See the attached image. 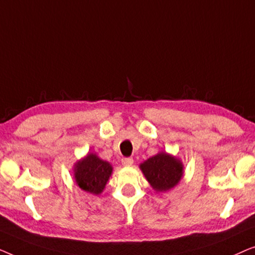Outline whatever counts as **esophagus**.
I'll return each mask as SVG.
<instances>
[{"label": "esophagus", "instance_id": "1", "mask_svg": "<svg viewBox=\"0 0 255 255\" xmlns=\"http://www.w3.org/2000/svg\"><path fill=\"white\" fill-rule=\"evenodd\" d=\"M122 163L124 166H132L133 165V159L132 158H123L122 159Z\"/></svg>", "mask_w": 255, "mask_h": 255}]
</instances>
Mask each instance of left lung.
Masks as SVG:
<instances>
[{"instance_id":"left-lung-1","label":"left lung","mask_w":255,"mask_h":255,"mask_svg":"<svg viewBox=\"0 0 255 255\" xmlns=\"http://www.w3.org/2000/svg\"><path fill=\"white\" fill-rule=\"evenodd\" d=\"M140 169L156 191H166L176 186L183 174L180 160L163 152L142 162Z\"/></svg>"}]
</instances>
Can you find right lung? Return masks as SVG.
<instances>
[{
	"instance_id": "1",
	"label": "right lung",
	"mask_w": 255,
	"mask_h": 255,
	"mask_svg": "<svg viewBox=\"0 0 255 255\" xmlns=\"http://www.w3.org/2000/svg\"><path fill=\"white\" fill-rule=\"evenodd\" d=\"M111 172L113 167L109 162L103 161L96 154L90 153L76 163L74 175L76 183L81 189L99 195L106 187Z\"/></svg>"
}]
</instances>
